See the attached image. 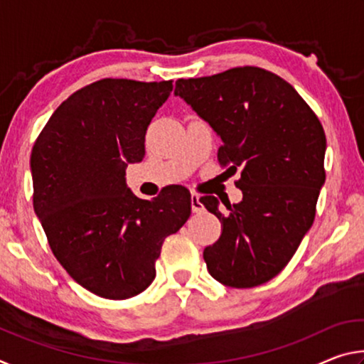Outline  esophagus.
<instances>
[{
    "instance_id": "obj_1",
    "label": "esophagus",
    "mask_w": 364,
    "mask_h": 364,
    "mask_svg": "<svg viewBox=\"0 0 364 364\" xmlns=\"http://www.w3.org/2000/svg\"><path fill=\"white\" fill-rule=\"evenodd\" d=\"M191 208H193L194 213H200L204 212V204L200 202V197L197 194L191 196Z\"/></svg>"
}]
</instances>
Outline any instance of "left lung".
I'll return each instance as SVG.
<instances>
[{"label": "left lung", "mask_w": 364, "mask_h": 364, "mask_svg": "<svg viewBox=\"0 0 364 364\" xmlns=\"http://www.w3.org/2000/svg\"><path fill=\"white\" fill-rule=\"evenodd\" d=\"M175 96L220 136V164L242 168L239 204L223 202L221 213L217 197L200 199L223 226L204 250L208 273L228 287L260 286L281 273L315 220L326 180L321 123L292 85L258 67L180 78Z\"/></svg>", "instance_id": "obj_1"}]
</instances>
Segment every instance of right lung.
Instances as JSON below:
<instances>
[{
    "label": "right lung",
    "instance_id": "right-lung-1",
    "mask_svg": "<svg viewBox=\"0 0 364 364\" xmlns=\"http://www.w3.org/2000/svg\"><path fill=\"white\" fill-rule=\"evenodd\" d=\"M171 90V80H100L67 97L35 141L36 217L67 273L100 297L146 291L165 237L191 215L186 188L173 184L146 200L125 178L128 164L143 160L147 127Z\"/></svg>",
    "mask_w": 364,
    "mask_h": 364
}]
</instances>
